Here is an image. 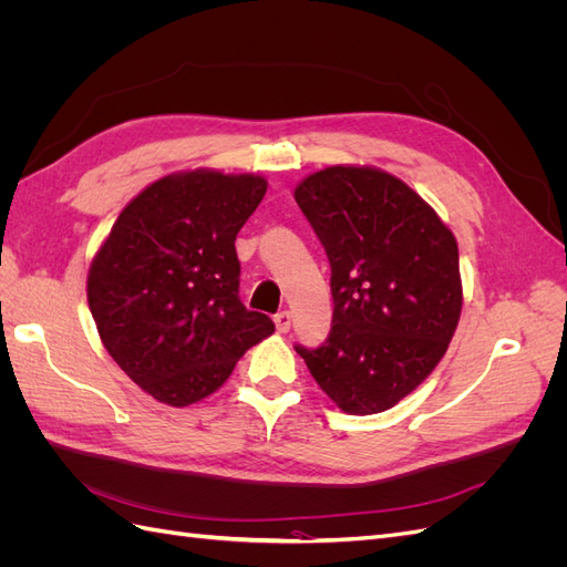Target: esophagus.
Instances as JSON below:
<instances>
[{
	"instance_id": "1",
	"label": "esophagus",
	"mask_w": 567,
	"mask_h": 567,
	"mask_svg": "<svg viewBox=\"0 0 567 567\" xmlns=\"http://www.w3.org/2000/svg\"><path fill=\"white\" fill-rule=\"evenodd\" d=\"M274 323H277V331L279 333H288V329H290V312H279V315H274Z\"/></svg>"
}]
</instances>
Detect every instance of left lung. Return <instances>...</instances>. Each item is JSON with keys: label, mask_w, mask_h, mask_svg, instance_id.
I'll return each mask as SVG.
<instances>
[{"label": "left lung", "mask_w": 567, "mask_h": 567, "mask_svg": "<svg viewBox=\"0 0 567 567\" xmlns=\"http://www.w3.org/2000/svg\"><path fill=\"white\" fill-rule=\"evenodd\" d=\"M331 262L333 326L298 354L352 416L381 414L416 390L461 317L458 246L414 188L369 165H331L296 186Z\"/></svg>", "instance_id": "obj_1"}]
</instances>
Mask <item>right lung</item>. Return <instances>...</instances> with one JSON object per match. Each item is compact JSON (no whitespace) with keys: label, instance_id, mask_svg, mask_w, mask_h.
<instances>
[{"label":"right lung","instance_id":"1","mask_svg":"<svg viewBox=\"0 0 567 567\" xmlns=\"http://www.w3.org/2000/svg\"><path fill=\"white\" fill-rule=\"evenodd\" d=\"M267 194L260 175L186 169L161 177L117 215L87 274L101 342L167 406L225 385L274 321L238 300L236 234Z\"/></svg>","mask_w":567,"mask_h":567}]
</instances>
